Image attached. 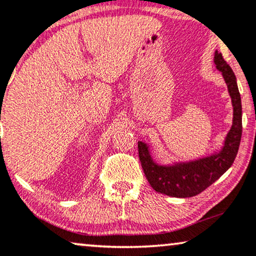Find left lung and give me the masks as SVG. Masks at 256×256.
Returning a JSON list of instances; mask_svg holds the SVG:
<instances>
[{"mask_svg": "<svg viewBox=\"0 0 256 256\" xmlns=\"http://www.w3.org/2000/svg\"><path fill=\"white\" fill-rule=\"evenodd\" d=\"M216 68L222 73L233 106V124L220 152L211 156L190 160L160 166L152 160L149 146L138 142V156L142 169L154 190L160 194L177 198L197 196L222 176L232 166L239 150L242 134V108L236 78L233 70L224 60L222 54L216 51Z\"/></svg>", "mask_w": 256, "mask_h": 256, "instance_id": "8db88e82", "label": "left lung"}]
</instances>
